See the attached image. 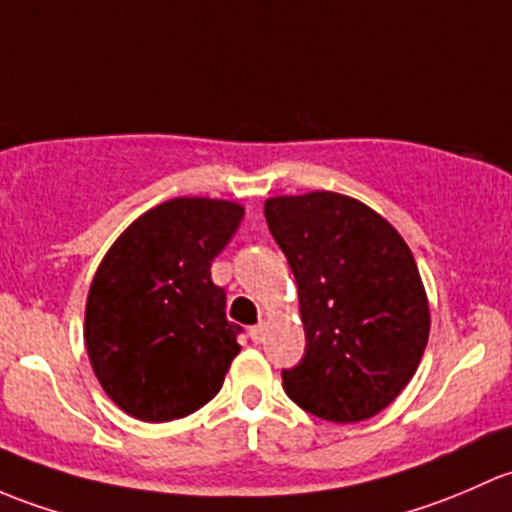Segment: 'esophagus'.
I'll return each instance as SVG.
<instances>
[{
    "label": "esophagus",
    "instance_id": "34e87169",
    "mask_svg": "<svg viewBox=\"0 0 512 512\" xmlns=\"http://www.w3.org/2000/svg\"><path fill=\"white\" fill-rule=\"evenodd\" d=\"M263 335H266V325H263V323H258V325H254V328H249V337L254 342H261Z\"/></svg>",
    "mask_w": 512,
    "mask_h": 512
}]
</instances>
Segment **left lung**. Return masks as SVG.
Masks as SVG:
<instances>
[{
    "label": "left lung",
    "instance_id": "obj_1",
    "mask_svg": "<svg viewBox=\"0 0 512 512\" xmlns=\"http://www.w3.org/2000/svg\"><path fill=\"white\" fill-rule=\"evenodd\" d=\"M263 214L291 263L305 328L283 389L325 421L370 419L407 387L429 340L412 251L377 212L335 192L273 197Z\"/></svg>",
    "mask_w": 512,
    "mask_h": 512
}]
</instances>
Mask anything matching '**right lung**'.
Here are the masks:
<instances>
[{"mask_svg":"<svg viewBox=\"0 0 512 512\" xmlns=\"http://www.w3.org/2000/svg\"><path fill=\"white\" fill-rule=\"evenodd\" d=\"M244 219L234 202L179 197L150 209L100 261L86 303V350L125 414L172 421L217 397L239 355V325L212 281Z\"/></svg>","mask_w":512,"mask_h":512,"instance_id":"right-lung-1","label":"right lung"}]
</instances>
